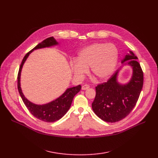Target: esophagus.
<instances>
[{
  "label": "esophagus",
  "instance_id": "obj_1",
  "mask_svg": "<svg viewBox=\"0 0 158 158\" xmlns=\"http://www.w3.org/2000/svg\"><path fill=\"white\" fill-rule=\"evenodd\" d=\"M89 88V86L88 85H83V86H82V90H85V89H88Z\"/></svg>",
  "mask_w": 158,
  "mask_h": 158
}]
</instances>
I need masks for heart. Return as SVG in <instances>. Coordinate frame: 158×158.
Wrapping results in <instances>:
<instances>
[{
    "label": "heart",
    "instance_id": "heart-1",
    "mask_svg": "<svg viewBox=\"0 0 158 158\" xmlns=\"http://www.w3.org/2000/svg\"><path fill=\"white\" fill-rule=\"evenodd\" d=\"M118 60V51L113 44L95 43L81 51L72 69L78 79L83 77L90 67L92 76L98 81L108 79L114 72Z\"/></svg>",
    "mask_w": 158,
    "mask_h": 158
}]
</instances>
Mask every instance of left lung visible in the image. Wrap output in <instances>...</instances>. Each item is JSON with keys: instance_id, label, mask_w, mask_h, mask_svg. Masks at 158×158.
Instances as JSON below:
<instances>
[{"instance_id": "obj_1", "label": "left lung", "mask_w": 158, "mask_h": 158, "mask_svg": "<svg viewBox=\"0 0 158 158\" xmlns=\"http://www.w3.org/2000/svg\"><path fill=\"white\" fill-rule=\"evenodd\" d=\"M137 59L130 51L122 60L123 64L130 65L132 69V77L127 83L122 85L118 82L120 70H117L107 82L95 87L96 95L92 106L102 120L118 122L126 118L136 106L143 85V73Z\"/></svg>"}]
</instances>
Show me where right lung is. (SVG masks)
Returning a JSON list of instances; mask_svg holds the SVG:
<instances>
[{"instance_id":"1","label":"right lung","mask_w":158,"mask_h":158,"mask_svg":"<svg viewBox=\"0 0 158 158\" xmlns=\"http://www.w3.org/2000/svg\"><path fill=\"white\" fill-rule=\"evenodd\" d=\"M56 45H58L57 41L53 37H50L41 41L31 51L27 53L21 63L17 77L18 89L24 104L26 105L29 112L35 117L45 122H54L60 120L63 117L70 109L73 98L74 96L81 90V86L78 85L77 86L68 88L56 100L45 104L38 105L29 101L23 94L20 87V75L25 61H26L29 54L34 50L49 47Z\"/></svg>"}]
</instances>
